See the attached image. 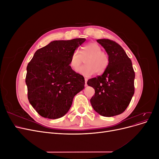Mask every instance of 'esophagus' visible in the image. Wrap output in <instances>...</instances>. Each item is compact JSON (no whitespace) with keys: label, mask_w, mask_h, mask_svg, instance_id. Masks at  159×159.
<instances>
[{"label":"esophagus","mask_w":159,"mask_h":159,"mask_svg":"<svg viewBox=\"0 0 159 159\" xmlns=\"http://www.w3.org/2000/svg\"><path fill=\"white\" fill-rule=\"evenodd\" d=\"M88 80V78H85V86H87L88 85V84H87Z\"/></svg>","instance_id":"esophagus-1"}]
</instances>
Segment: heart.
Returning <instances> with one entry per match:
<instances>
[{"label":"heart","instance_id":"heart-1","mask_svg":"<svg viewBox=\"0 0 159 159\" xmlns=\"http://www.w3.org/2000/svg\"><path fill=\"white\" fill-rule=\"evenodd\" d=\"M102 48L95 42L84 45L79 52L75 50L71 56L70 66L76 69L86 58L85 65L76 70V71L84 77H89L95 72L101 74L106 70L109 63V57L107 52L102 51Z\"/></svg>","mask_w":159,"mask_h":159}]
</instances>
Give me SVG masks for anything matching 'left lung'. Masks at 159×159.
Returning <instances> with one entry per match:
<instances>
[{
    "label": "left lung",
    "instance_id": "left-lung-1",
    "mask_svg": "<svg viewBox=\"0 0 159 159\" xmlns=\"http://www.w3.org/2000/svg\"><path fill=\"white\" fill-rule=\"evenodd\" d=\"M97 42L107 53L109 63L102 75L88 81V85L95 89L90 102L99 115L113 117L124 112L131 102L135 75L131 60L121 46L109 39Z\"/></svg>",
    "mask_w": 159,
    "mask_h": 159
}]
</instances>
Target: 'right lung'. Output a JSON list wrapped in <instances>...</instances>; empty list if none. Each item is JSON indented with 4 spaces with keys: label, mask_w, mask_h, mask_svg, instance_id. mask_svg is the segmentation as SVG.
<instances>
[{
    "label": "right lung",
    "mask_w": 159,
    "mask_h": 159,
    "mask_svg": "<svg viewBox=\"0 0 159 159\" xmlns=\"http://www.w3.org/2000/svg\"><path fill=\"white\" fill-rule=\"evenodd\" d=\"M85 41V38L52 41L38 49L28 63V99L42 117H63L74 96L84 89V78L71 69L70 61L73 52Z\"/></svg>",
    "instance_id": "obj_1"
}]
</instances>
